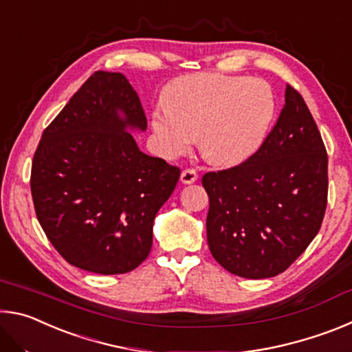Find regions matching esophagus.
Returning <instances> with one entry per match:
<instances>
[{
    "instance_id": "1",
    "label": "esophagus",
    "mask_w": 352,
    "mask_h": 352,
    "mask_svg": "<svg viewBox=\"0 0 352 352\" xmlns=\"http://www.w3.org/2000/svg\"><path fill=\"white\" fill-rule=\"evenodd\" d=\"M197 178H199L197 172L192 170V169H184L182 172V175H180V180H182L183 184H190V183L197 182Z\"/></svg>"
}]
</instances>
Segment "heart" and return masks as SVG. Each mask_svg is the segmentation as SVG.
<instances>
[{
  "label": "heart",
  "mask_w": 352,
  "mask_h": 352,
  "mask_svg": "<svg viewBox=\"0 0 352 352\" xmlns=\"http://www.w3.org/2000/svg\"><path fill=\"white\" fill-rule=\"evenodd\" d=\"M275 116V94L261 79L200 73L180 77L152 111L158 151L175 158L200 152L216 166H236L259 151Z\"/></svg>",
  "instance_id": "1"
}]
</instances>
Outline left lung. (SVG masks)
<instances>
[{
    "label": "left lung",
    "instance_id": "left-lung-1",
    "mask_svg": "<svg viewBox=\"0 0 352 352\" xmlns=\"http://www.w3.org/2000/svg\"><path fill=\"white\" fill-rule=\"evenodd\" d=\"M206 237L225 270L248 279L283 273L317 236L327 204V155L305 99L285 87L267 140L236 168L208 172Z\"/></svg>",
    "mask_w": 352,
    "mask_h": 352
}]
</instances>
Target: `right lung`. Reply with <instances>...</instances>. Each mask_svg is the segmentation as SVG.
<instances>
[{"label":"right lung","mask_w":352,"mask_h":352,"mask_svg":"<svg viewBox=\"0 0 352 352\" xmlns=\"http://www.w3.org/2000/svg\"><path fill=\"white\" fill-rule=\"evenodd\" d=\"M147 121L121 73L96 71L41 135L31 192L47 239L71 265L99 275L138 267L180 169L140 151Z\"/></svg>","instance_id":"1"}]
</instances>
